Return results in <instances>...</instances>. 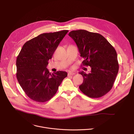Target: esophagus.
Returning <instances> with one entry per match:
<instances>
[{
  "label": "esophagus",
  "mask_w": 134,
  "mask_h": 134,
  "mask_svg": "<svg viewBox=\"0 0 134 134\" xmlns=\"http://www.w3.org/2000/svg\"><path fill=\"white\" fill-rule=\"evenodd\" d=\"M75 72H69L68 73V76H72V75H75Z\"/></svg>",
  "instance_id": "1"
}]
</instances>
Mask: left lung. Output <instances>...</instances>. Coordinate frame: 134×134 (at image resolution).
I'll return each instance as SVG.
<instances>
[{"label": "left lung", "mask_w": 134, "mask_h": 134, "mask_svg": "<svg viewBox=\"0 0 134 134\" xmlns=\"http://www.w3.org/2000/svg\"><path fill=\"white\" fill-rule=\"evenodd\" d=\"M68 35L77 45L84 66L91 71L80 72L83 82L80 90L91 98L102 97L112 88L119 70L116 50L102 35L84 30L72 31Z\"/></svg>", "instance_id": "8db88e82"}]
</instances>
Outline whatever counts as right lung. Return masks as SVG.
<instances>
[{"instance_id": "1", "label": "right lung", "mask_w": 134, "mask_h": 134, "mask_svg": "<svg viewBox=\"0 0 134 134\" xmlns=\"http://www.w3.org/2000/svg\"><path fill=\"white\" fill-rule=\"evenodd\" d=\"M68 32L42 33L23 45L16 59V77L31 99L38 102L49 101L67 76V72L63 71L51 74L47 66Z\"/></svg>"}]
</instances>
